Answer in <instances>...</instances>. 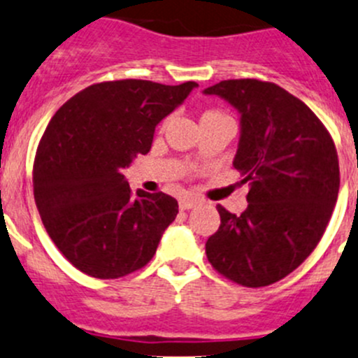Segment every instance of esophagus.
Instances as JSON below:
<instances>
[{"label": "esophagus", "mask_w": 358, "mask_h": 358, "mask_svg": "<svg viewBox=\"0 0 358 358\" xmlns=\"http://www.w3.org/2000/svg\"><path fill=\"white\" fill-rule=\"evenodd\" d=\"M198 198L196 196H193V194H186V196H182L179 200V207H180V210H187V208H193L194 205L198 203Z\"/></svg>", "instance_id": "esophagus-1"}]
</instances>
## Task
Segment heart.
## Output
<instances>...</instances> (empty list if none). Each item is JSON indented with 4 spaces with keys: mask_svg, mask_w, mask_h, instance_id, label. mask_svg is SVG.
I'll list each match as a JSON object with an SVG mask.
<instances>
[{
    "mask_svg": "<svg viewBox=\"0 0 358 358\" xmlns=\"http://www.w3.org/2000/svg\"><path fill=\"white\" fill-rule=\"evenodd\" d=\"M215 120H229V116L226 115L222 109H217V108L205 109L203 115H201V122H215Z\"/></svg>",
    "mask_w": 358,
    "mask_h": 358,
    "instance_id": "b5f03b06",
    "label": "heart"
}]
</instances>
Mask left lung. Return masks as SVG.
<instances>
[{
    "mask_svg": "<svg viewBox=\"0 0 358 358\" xmlns=\"http://www.w3.org/2000/svg\"><path fill=\"white\" fill-rule=\"evenodd\" d=\"M205 94L221 95L242 115L233 167L250 186L240 215L217 205L221 224L205 243L207 259L235 284L266 287L320 242L338 200V151L318 116L271 81L224 80Z\"/></svg>",
    "mask_w": 358,
    "mask_h": 358,
    "instance_id": "8db88e82",
    "label": "left lung"
}]
</instances>
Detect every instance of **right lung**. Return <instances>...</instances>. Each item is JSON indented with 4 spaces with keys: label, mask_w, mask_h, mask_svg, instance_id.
<instances>
[{
    "label": "right lung",
    "mask_w": 358,
    "mask_h": 358,
    "mask_svg": "<svg viewBox=\"0 0 358 358\" xmlns=\"http://www.w3.org/2000/svg\"><path fill=\"white\" fill-rule=\"evenodd\" d=\"M194 87L102 81L52 116L34 157V200L48 236L74 268L113 280L153 259L178 200L162 191L134 194L122 171L150 153L158 123Z\"/></svg>",
    "instance_id": "add662e5"
}]
</instances>
